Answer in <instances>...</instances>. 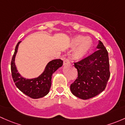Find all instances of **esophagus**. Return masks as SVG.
<instances>
[{"mask_svg": "<svg viewBox=\"0 0 125 125\" xmlns=\"http://www.w3.org/2000/svg\"><path fill=\"white\" fill-rule=\"evenodd\" d=\"M69 63V59L68 58H65L63 60V65H68V64Z\"/></svg>", "mask_w": 125, "mask_h": 125, "instance_id": "34e87169", "label": "esophagus"}]
</instances>
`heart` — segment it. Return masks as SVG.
I'll return each mask as SVG.
<instances>
[{
    "instance_id": "heart-1",
    "label": "heart",
    "mask_w": 125,
    "mask_h": 125,
    "mask_svg": "<svg viewBox=\"0 0 125 125\" xmlns=\"http://www.w3.org/2000/svg\"><path fill=\"white\" fill-rule=\"evenodd\" d=\"M72 44L73 47H77L73 54V58L79 60L84 57L90 51L93 45L91 38L82 35H78L73 39Z\"/></svg>"
}]
</instances>
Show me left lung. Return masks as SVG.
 I'll return each mask as SVG.
<instances>
[{
  "label": "left lung",
  "instance_id": "obj_1",
  "mask_svg": "<svg viewBox=\"0 0 125 125\" xmlns=\"http://www.w3.org/2000/svg\"><path fill=\"white\" fill-rule=\"evenodd\" d=\"M96 52L74 63L78 77L71 84L70 89L75 96L88 99L105 90L110 77L108 53L99 41Z\"/></svg>",
  "mask_w": 125,
  "mask_h": 125
}]
</instances>
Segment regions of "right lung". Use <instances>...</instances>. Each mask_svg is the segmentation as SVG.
Instances as JSON below:
<instances>
[{
	"label": "right lung",
	"mask_w": 125,
	"mask_h": 125,
	"mask_svg": "<svg viewBox=\"0 0 125 125\" xmlns=\"http://www.w3.org/2000/svg\"><path fill=\"white\" fill-rule=\"evenodd\" d=\"M20 41L15 47V52L12 56L10 63L12 77L15 86L20 91L33 99H38L45 96L48 94L52 86V73L59 68L62 66L63 60L54 59L47 64L44 72L39 77L34 79H25L17 73L14 60L17 52L18 47Z\"/></svg>",
	"instance_id": "add662e5"
}]
</instances>
